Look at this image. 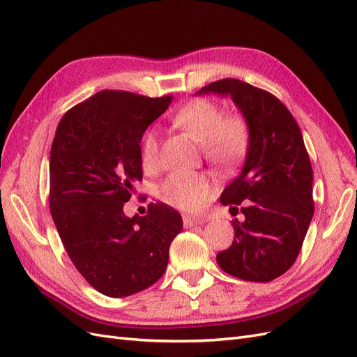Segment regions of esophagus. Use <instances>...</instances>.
I'll return each mask as SVG.
<instances>
[{
    "mask_svg": "<svg viewBox=\"0 0 357 357\" xmlns=\"http://www.w3.org/2000/svg\"><path fill=\"white\" fill-rule=\"evenodd\" d=\"M199 224H203L202 218L184 217V226H185V229H191V227H195V226H199Z\"/></svg>",
    "mask_w": 357,
    "mask_h": 357,
    "instance_id": "obj_1",
    "label": "esophagus"
}]
</instances>
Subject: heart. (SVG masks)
Masks as SVG:
<instances>
[{
  "label": "heart",
  "instance_id": "obj_1",
  "mask_svg": "<svg viewBox=\"0 0 357 357\" xmlns=\"http://www.w3.org/2000/svg\"><path fill=\"white\" fill-rule=\"evenodd\" d=\"M173 126L197 144L205 155L217 165L238 161L248 148V126L239 115H222L218 105L206 98H196L179 107L172 116ZM142 166L154 170L158 165V137L155 131H146L140 148ZM209 179L196 172H176L165 181L161 197L169 205L182 211H197L211 197Z\"/></svg>",
  "mask_w": 357,
  "mask_h": 357
}]
</instances>
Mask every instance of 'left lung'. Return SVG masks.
I'll list each match as a JSON object with an SVG mask.
<instances>
[{
	"label": "left lung",
	"mask_w": 357,
	"mask_h": 357,
	"mask_svg": "<svg viewBox=\"0 0 357 357\" xmlns=\"http://www.w3.org/2000/svg\"><path fill=\"white\" fill-rule=\"evenodd\" d=\"M230 98L248 126V148L239 175L220 202L243 221H231L235 238L217 254L233 277L268 282L287 272L299 256L314 215L312 169L298 122L266 91L238 79H222L196 96Z\"/></svg>",
	"instance_id": "left-lung-1"
}]
</instances>
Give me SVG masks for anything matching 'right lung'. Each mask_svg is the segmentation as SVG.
<instances>
[{"mask_svg": "<svg viewBox=\"0 0 357 357\" xmlns=\"http://www.w3.org/2000/svg\"><path fill=\"white\" fill-rule=\"evenodd\" d=\"M173 97L100 91L59 121L49 158V205L63 245L82 277L109 298H126L165 273L179 212L151 205L127 217L142 181L140 142Z\"/></svg>", "mask_w": 357, "mask_h": 357, "instance_id": "1", "label": "right lung"}]
</instances>
